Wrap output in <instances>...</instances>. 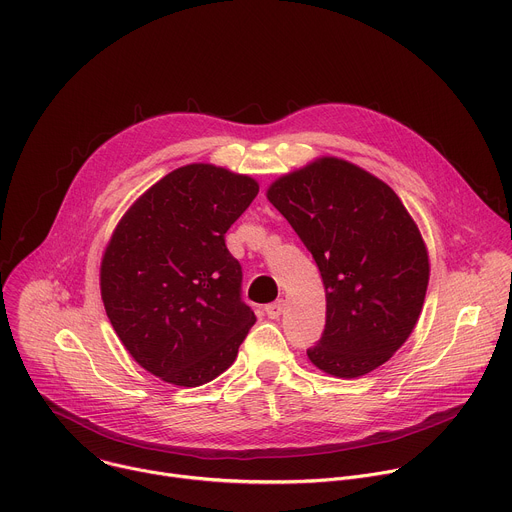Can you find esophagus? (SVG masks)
Listing matches in <instances>:
<instances>
[{"label":"esophagus","mask_w":512,"mask_h":512,"mask_svg":"<svg viewBox=\"0 0 512 512\" xmlns=\"http://www.w3.org/2000/svg\"><path fill=\"white\" fill-rule=\"evenodd\" d=\"M281 312H283V300H279V302H273V304H267L265 306V314L269 316V318H279L281 316Z\"/></svg>","instance_id":"1"}]
</instances>
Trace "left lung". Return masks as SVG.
Instances as JSON below:
<instances>
[{"mask_svg":"<svg viewBox=\"0 0 512 512\" xmlns=\"http://www.w3.org/2000/svg\"><path fill=\"white\" fill-rule=\"evenodd\" d=\"M267 198L326 287V326L310 360L340 379L375 371L413 332L429 281L427 249L407 208L383 180L338 158L281 176Z\"/></svg>","mask_w":512,"mask_h":512,"instance_id":"8db88e82","label":"left lung"}]
</instances>
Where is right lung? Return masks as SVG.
<instances>
[{
	"instance_id": "obj_1",
	"label": "right lung",
	"mask_w": 512,
	"mask_h": 512,
	"mask_svg": "<svg viewBox=\"0 0 512 512\" xmlns=\"http://www.w3.org/2000/svg\"><path fill=\"white\" fill-rule=\"evenodd\" d=\"M259 184L210 164L182 166L123 214L101 263V298L145 371L178 387L225 373L255 324L225 233Z\"/></svg>"
}]
</instances>
